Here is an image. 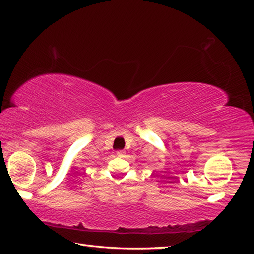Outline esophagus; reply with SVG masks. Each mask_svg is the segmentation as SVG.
I'll use <instances>...</instances> for the list:
<instances>
[{"label": "esophagus", "mask_w": 254, "mask_h": 254, "mask_svg": "<svg viewBox=\"0 0 254 254\" xmlns=\"http://www.w3.org/2000/svg\"><path fill=\"white\" fill-rule=\"evenodd\" d=\"M117 156L120 157V158H123L126 156V151L125 150H118L117 151Z\"/></svg>", "instance_id": "1"}]
</instances>
